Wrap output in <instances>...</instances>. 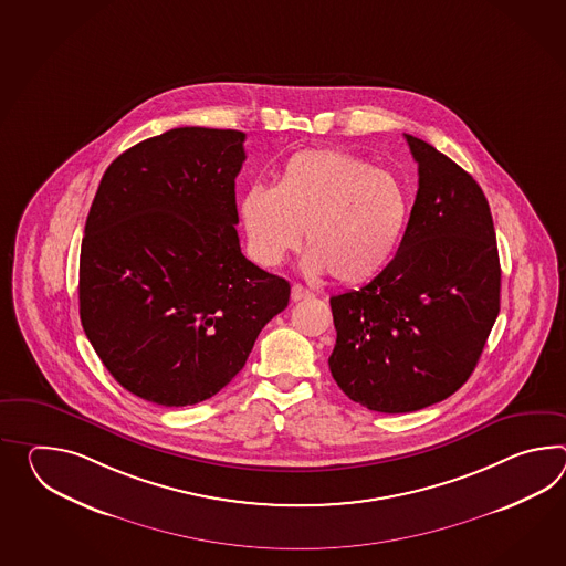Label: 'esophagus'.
<instances>
[{
	"label": "esophagus",
	"instance_id": "esophagus-1",
	"mask_svg": "<svg viewBox=\"0 0 566 566\" xmlns=\"http://www.w3.org/2000/svg\"><path fill=\"white\" fill-rule=\"evenodd\" d=\"M311 296H314L313 290L304 289L302 284H294V286H292V301H306V298H311Z\"/></svg>",
	"mask_w": 566,
	"mask_h": 566
}]
</instances>
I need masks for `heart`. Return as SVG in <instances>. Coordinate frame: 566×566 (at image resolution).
I'll return each instance as SVG.
<instances>
[{"mask_svg":"<svg viewBox=\"0 0 566 566\" xmlns=\"http://www.w3.org/2000/svg\"><path fill=\"white\" fill-rule=\"evenodd\" d=\"M253 260L274 268L298 248L304 268L359 284L388 264L410 214L402 180L335 148L292 154L272 189L253 187L239 202Z\"/></svg>","mask_w":566,"mask_h":566,"instance_id":"obj_1","label":"heart"}]
</instances>
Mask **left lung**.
<instances>
[{
	"label": "left lung",
	"mask_w": 566,
	"mask_h": 566,
	"mask_svg": "<svg viewBox=\"0 0 566 566\" xmlns=\"http://www.w3.org/2000/svg\"><path fill=\"white\" fill-rule=\"evenodd\" d=\"M418 192L390 264L331 298L333 379L353 402L402 415L449 398L478 365L500 314L490 202L473 176L406 134Z\"/></svg>",
	"instance_id": "1"
}]
</instances>
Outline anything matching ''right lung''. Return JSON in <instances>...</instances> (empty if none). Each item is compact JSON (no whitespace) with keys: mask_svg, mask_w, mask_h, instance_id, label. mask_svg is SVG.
I'll return each instance as SVG.
<instances>
[{"mask_svg":"<svg viewBox=\"0 0 566 566\" xmlns=\"http://www.w3.org/2000/svg\"><path fill=\"white\" fill-rule=\"evenodd\" d=\"M245 134L175 127L117 156L91 205L78 265L85 335L119 386L166 408L223 390L290 284L239 248Z\"/></svg>","mask_w":566,"mask_h":566,"instance_id":"1","label":"right lung"}]
</instances>
